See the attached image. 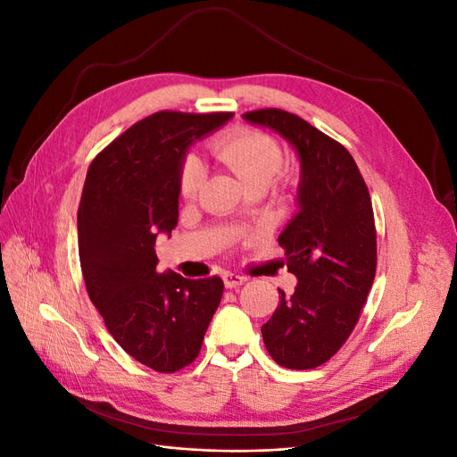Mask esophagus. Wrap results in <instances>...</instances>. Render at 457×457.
<instances>
[{
	"mask_svg": "<svg viewBox=\"0 0 457 457\" xmlns=\"http://www.w3.org/2000/svg\"><path fill=\"white\" fill-rule=\"evenodd\" d=\"M223 280H225V286L227 287H238V286H242L244 282H247V278L245 276H242V274H237V272H227L225 276H223Z\"/></svg>",
	"mask_w": 457,
	"mask_h": 457,
	"instance_id": "1",
	"label": "esophagus"
}]
</instances>
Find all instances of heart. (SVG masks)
Segmentation results:
<instances>
[{"mask_svg":"<svg viewBox=\"0 0 457 457\" xmlns=\"http://www.w3.org/2000/svg\"><path fill=\"white\" fill-rule=\"evenodd\" d=\"M212 154L234 171L240 181L250 187H269L278 175L284 154L280 145L270 135L252 128H234L210 145ZM204 181V168L195 158L183 163L179 171V192L185 198H195Z\"/></svg>","mask_w":457,"mask_h":457,"instance_id":"obj_1","label":"heart"}]
</instances>
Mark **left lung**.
Returning <instances> with one entry per match:
<instances>
[{"label": "left lung", "instance_id": "left-lung-1", "mask_svg": "<svg viewBox=\"0 0 457 457\" xmlns=\"http://www.w3.org/2000/svg\"><path fill=\"white\" fill-rule=\"evenodd\" d=\"M278 131L301 160L299 213L278 237L295 292L280 303L261 334L272 361L289 370L328 362L361 318L376 278L378 240L371 198L341 143L280 108L245 112Z\"/></svg>", "mask_w": 457, "mask_h": 457}]
</instances>
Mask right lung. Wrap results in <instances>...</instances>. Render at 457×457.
I'll use <instances>...</instances> for the list:
<instances>
[{"instance_id":"right-lung-1","label":"right lung","mask_w":457,"mask_h":457,"mask_svg":"<svg viewBox=\"0 0 457 457\" xmlns=\"http://www.w3.org/2000/svg\"><path fill=\"white\" fill-rule=\"evenodd\" d=\"M232 112L162 110L123 131L91 162L78 207L87 294L120 347L160 373L196 361L223 280L158 272L156 237L177 225L179 171L192 141Z\"/></svg>"}]
</instances>
